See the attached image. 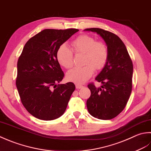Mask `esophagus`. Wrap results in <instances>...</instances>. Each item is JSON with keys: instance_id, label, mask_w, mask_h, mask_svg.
Wrapping results in <instances>:
<instances>
[{"instance_id": "esophagus-1", "label": "esophagus", "mask_w": 151, "mask_h": 151, "mask_svg": "<svg viewBox=\"0 0 151 151\" xmlns=\"http://www.w3.org/2000/svg\"><path fill=\"white\" fill-rule=\"evenodd\" d=\"M76 88H78V89H79V88H81L83 87V86L81 85L76 84Z\"/></svg>"}]
</instances>
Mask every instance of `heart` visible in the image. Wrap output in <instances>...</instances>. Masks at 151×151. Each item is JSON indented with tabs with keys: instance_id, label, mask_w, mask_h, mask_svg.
Listing matches in <instances>:
<instances>
[{
	"instance_id": "obj_1",
	"label": "heart",
	"mask_w": 151,
	"mask_h": 151,
	"mask_svg": "<svg viewBox=\"0 0 151 151\" xmlns=\"http://www.w3.org/2000/svg\"><path fill=\"white\" fill-rule=\"evenodd\" d=\"M72 49L63 44L57 51L58 63L65 68H70L73 64V53L84 54L83 67L74 68L67 72L68 81L78 85L83 84L90 79L96 70L104 68L109 57L107 45L103 42H97L93 37L82 35L73 40L71 43Z\"/></svg>"
}]
</instances>
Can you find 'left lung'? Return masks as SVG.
I'll return each mask as SVG.
<instances>
[{
  "label": "left lung",
  "instance_id": "1",
  "mask_svg": "<svg viewBox=\"0 0 151 151\" xmlns=\"http://www.w3.org/2000/svg\"><path fill=\"white\" fill-rule=\"evenodd\" d=\"M96 32L105 41L109 51L107 62L96 78L103 85H88L91 94L87 101V109L94 117L109 120L116 117L127 106L132 89L133 64L124 43L115 34L98 28L86 29Z\"/></svg>",
  "mask_w": 151,
  "mask_h": 151
}]
</instances>
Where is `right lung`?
Here are the masks:
<instances>
[{
	"mask_svg": "<svg viewBox=\"0 0 151 151\" xmlns=\"http://www.w3.org/2000/svg\"><path fill=\"white\" fill-rule=\"evenodd\" d=\"M79 31L45 29L30 38L17 61L16 87L29 113L44 121L60 117L66 111L75 85L58 84L64 74L57 59L59 46Z\"/></svg>",
	"mask_w": 151,
	"mask_h": 151,
	"instance_id": "obj_1",
	"label": "right lung"
}]
</instances>
